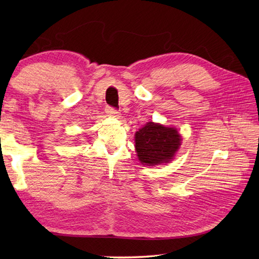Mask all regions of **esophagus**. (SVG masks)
<instances>
[{"label": "esophagus", "instance_id": "esophagus-1", "mask_svg": "<svg viewBox=\"0 0 259 259\" xmlns=\"http://www.w3.org/2000/svg\"><path fill=\"white\" fill-rule=\"evenodd\" d=\"M106 112L109 114V115H111V117H120V112L118 111V110H115L114 108H112V107H107L106 108Z\"/></svg>", "mask_w": 259, "mask_h": 259}]
</instances>
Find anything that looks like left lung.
<instances>
[{"instance_id":"left-lung-1","label":"left lung","mask_w":259,"mask_h":259,"mask_svg":"<svg viewBox=\"0 0 259 259\" xmlns=\"http://www.w3.org/2000/svg\"><path fill=\"white\" fill-rule=\"evenodd\" d=\"M139 161L147 166L168 163L181 146V136L174 126L148 122L135 135Z\"/></svg>"}]
</instances>
